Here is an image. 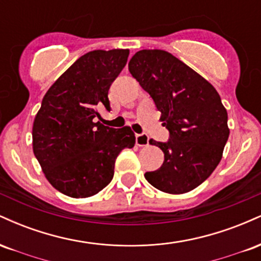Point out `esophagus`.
<instances>
[{"label":"esophagus","mask_w":261,"mask_h":261,"mask_svg":"<svg viewBox=\"0 0 261 261\" xmlns=\"http://www.w3.org/2000/svg\"><path fill=\"white\" fill-rule=\"evenodd\" d=\"M149 142V137L146 134H137L136 135V145L140 146V147H143V146H147Z\"/></svg>","instance_id":"1"}]
</instances>
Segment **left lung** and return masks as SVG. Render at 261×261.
Instances as JSON below:
<instances>
[{
	"instance_id": "1",
	"label": "left lung",
	"mask_w": 261,
	"mask_h": 261,
	"mask_svg": "<svg viewBox=\"0 0 261 261\" xmlns=\"http://www.w3.org/2000/svg\"><path fill=\"white\" fill-rule=\"evenodd\" d=\"M128 71L151 95L169 131L167 142L151 140L164 162L145 178L158 190L184 194L211 175L229 136L227 110L211 83L164 50H141Z\"/></svg>"
}]
</instances>
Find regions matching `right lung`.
Returning a JSON list of instances; mask_svg holds the SVG:
<instances>
[{
	"instance_id": "obj_1",
	"label": "right lung",
	"mask_w": 261,
	"mask_h": 261,
	"mask_svg": "<svg viewBox=\"0 0 261 261\" xmlns=\"http://www.w3.org/2000/svg\"><path fill=\"white\" fill-rule=\"evenodd\" d=\"M128 58V50H93L68 67L44 95L33 124V151L56 190L89 197L112 181L124 148L135 146L128 126H104L99 110Z\"/></svg>"
}]
</instances>
